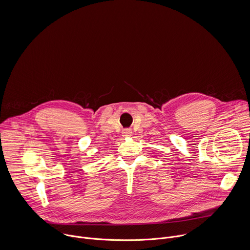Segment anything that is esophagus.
Returning <instances> with one entry per match:
<instances>
[{
  "instance_id": "34e87169",
  "label": "esophagus",
  "mask_w": 250,
  "mask_h": 250,
  "mask_svg": "<svg viewBox=\"0 0 250 250\" xmlns=\"http://www.w3.org/2000/svg\"><path fill=\"white\" fill-rule=\"evenodd\" d=\"M131 134H132V131H131L130 128H125V129L123 130V136H125V137L130 136Z\"/></svg>"
}]
</instances>
